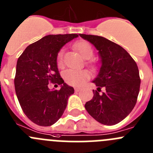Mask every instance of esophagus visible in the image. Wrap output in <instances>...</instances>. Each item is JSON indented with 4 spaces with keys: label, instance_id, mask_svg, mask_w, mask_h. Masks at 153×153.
<instances>
[{
    "label": "esophagus",
    "instance_id": "obj_1",
    "mask_svg": "<svg viewBox=\"0 0 153 153\" xmlns=\"http://www.w3.org/2000/svg\"><path fill=\"white\" fill-rule=\"evenodd\" d=\"M74 90H75L76 92H79V91H80V88H75V89H74Z\"/></svg>",
    "mask_w": 153,
    "mask_h": 153
}]
</instances>
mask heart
<instances>
[{"label":"heart","instance_id":"b5f03b06","mask_svg":"<svg viewBox=\"0 0 153 153\" xmlns=\"http://www.w3.org/2000/svg\"><path fill=\"white\" fill-rule=\"evenodd\" d=\"M75 48L79 54L86 59H89L93 56L94 50L92 46L88 42L81 41L74 45ZM64 48H61L57 55V64L61 67L64 64ZM93 66V64H92ZM63 78L66 83L70 86H80L89 78V73L86 71H79V70H66L63 73Z\"/></svg>","mask_w":153,"mask_h":153}]
</instances>
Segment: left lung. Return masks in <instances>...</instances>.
Instances as JSON below:
<instances>
[{
	"instance_id": "left-lung-1",
	"label": "left lung",
	"mask_w": 153,
	"mask_h": 153,
	"mask_svg": "<svg viewBox=\"0 0 153 153\" xmlns=\"http://www.w3.org/2000/svg\"><path fill=\"white\" fill-rule=\"evenodd\" d=\"M99 51L102 67L93 82L97 90L85 105L95 120L105 125H114L124 120L134 109L140 87L138 67L121 46L104 37L79 34ZM102 88L105 91L99 94Z\"/></svg>"
}]
</instances>
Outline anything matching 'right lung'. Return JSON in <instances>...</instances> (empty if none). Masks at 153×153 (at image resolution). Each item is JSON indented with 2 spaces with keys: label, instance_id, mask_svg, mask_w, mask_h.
Returning <instances> with one entry per match:
<instances>
[{
  "label": "right lung",
  "instance_id": "1",
  "mask_svg": "<svg viewBox=\"0 0 153 153\" xmlns=\"http://www.w3.org/2000/svg\"><path fill=\"white\" fill-rule=\"evenodd\" d=\"M77 34L48 35L29 45L18 58L14 86L22 111L33 123L51 126L62 116L74 88L64 82L57 66V55ZM48 83L62 85L51 91Z\"/></svg>",
  "mask_w": 153,
  "mask_h": 153
}]
</instances>
